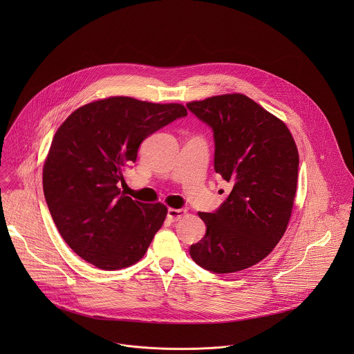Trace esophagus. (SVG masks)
Here are the masks:
<instances>
[{
	"mask_svg": "<svg viewBox=\"0 0 354 354\" xmlns=\"http://www.w3.org/2000/svg\"><path fill=\"white\" fill-rule=\"evenodd\" d=\"M187 214L185 209H181V208H169L167 209V219L170 222H176L178 221L181 216H184Z\"/></svg>",
	"mask_w": 354,
	"mask_h": 354,
	"instance_id": "1",
	"label": "esophagus"
}]
</instances>
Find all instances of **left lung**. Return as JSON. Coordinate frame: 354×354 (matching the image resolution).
Listing matches in <instances>:
<instances>
[{
  "label": "left lung",
  "instance_id": "left-lung-1",
  "mask_svg": "<svg viewBox=\"0 0 354 354\" xmlns=\"http://www.w3.org/2000/svg\"><path fill=\"white\" fill-rule=\"evenodd\" d=\"M187 107L214 133V169L232 185L189 254L216 274L241 271L263 260L286 232L297 189L299 151L279 118L243 94H226Z\"/></svg>",
  "mask_w": 354,
  "mask_h": 354
}]
</instances>
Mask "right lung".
Wrapping results in <instances>:
<instances>
[{"instance_id": "obj_1", "label": "right lung", "mask_w": 354, "mask_h": 354, "mask_svg": "<svg viewBox=\"0 0 354 354\" xmlns=\"http://www.w3.org/2000/svg\"><path fill=\"white\" fill-rule=\"evenodd\" d=\"M187 114L180 103L110 97L79 107L62 122L44 165V194L73 252L107 271L145 256L167 208L125 196L122 171L146 138Z\"/></svg>"}]
</instances>
